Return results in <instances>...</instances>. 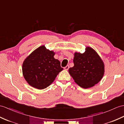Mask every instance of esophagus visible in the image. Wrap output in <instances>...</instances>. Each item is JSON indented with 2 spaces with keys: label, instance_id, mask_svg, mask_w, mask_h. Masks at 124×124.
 Segmentation results:
<instances>
[{
  "label": "esophagus",
  "instance_id": "obj_1",
  "mask_svg": "<svg viewBox=\"0 0 124 124\" xmlns=\"http://www.w3.org/2000/svg\"><path fill=\"white\" fill-rule=\"evenodd\" d=\"M69 68V65H67L66 66V67H64V69H65V70H68V69Z\"/></svg>",
  "mask_w": 124,
  "mask_h": 124
}]
</instances>
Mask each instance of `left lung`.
I'll list each match as a JSON object with an SVG mask.
<instances>
[{"label":"left lung","instance_id":"obj_1","mask_svg":"<svg viewBox=\"0 0 124 124\" xmlns=\"http://www.w3.org/2000/svg\"><path fill=\"white\" fill-rule=\"evenodd\" d=\"M74 67L69 72L75 83L84 88H88L97 84L104 74L102 60L92 48L87 47L85 53H75Z\"/></svg>","mask_w":124,"mask_h":124}]
</instances>
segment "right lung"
Here are the masks:
<instances>
[{
	"instance_id": "1",
	"label": "right lung",
	"mask_w": 124,
	"mask_h": 124,
	"mask_svg": "<svg viewBox=\"0 0 124 124\" xmlns=\"http://www.w3.org/2000/svg\"><path fill=\"white\" fill-rule=\"evenodd\" d=\"M53 51L44 46L34 51L23 62V77L30 85L38 89L47 88L62 70L60 62L54 58Z\"/></svg>"
}]
</instances>
